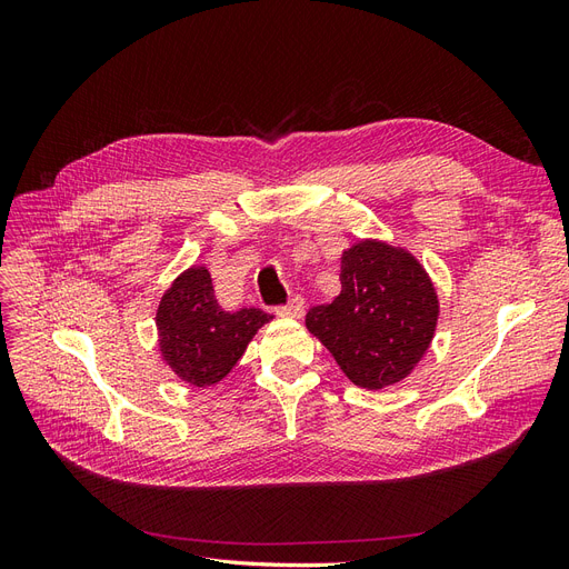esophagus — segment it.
<instances>
[{
	"mask_svg": "<svg viewBox=\"0 0 569 569\" xmlns=\"http://www.w3.org/2000/svg\"><path fill=\"white\" fill-rule=\"evenodd\" d=\"M303 308H306V303H303V299L297 295V297H291L284 306H278V313H280V316H287V318H301V316H303Z\"/></svg>",
	"mask_w": 569,
	"mask_h": 569,
	"instance_id": "1",
	"label": "esophagus"
}]
</instances>
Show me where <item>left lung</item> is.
<instances>
[{"mask_svg": "<svg viewBox=\"0 0 569 569\" xmlns=\"http://www.w3.org/2000/svg\"><path fill=\"white\" fill-rule=\"evenodd\" d=\"M341 295L313 306L306 327L358 387L382 389L416 368L435 337L432 282L406 251L358 242L341 256Z\"/></svg>", "mask_w": 569, "mask_h": 569, "instance_id": "obj_1", "label": "left lung"}]
</instances>
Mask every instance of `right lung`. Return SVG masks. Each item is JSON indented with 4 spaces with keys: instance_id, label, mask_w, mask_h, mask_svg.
Returning a JSON list of instances; mask_svg holds the SVG:
<instances>
[{
    "instance_id": "1",
    "label": "right lung",
    "mask_w": 569,
    "mask_h": 569,
    "mask_svg": "<svg viewBox=\"0 0 569 569\" xmlns=\"http://www.w3.org/2000/svg\"><path fill=\"white\" fill-rule=\"evenodd\" d=\"M270 318L261 308L222 311L209 270L189 268L159 303L161 353L180 380L209 387L234 368L258 327Z\"/></svg>"
}]
</instances>
